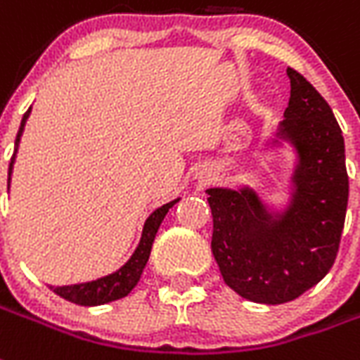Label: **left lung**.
<instances>
[{"instance_id": "obj_1", "label": "left lung", "mask_w": 360, "mask_h": 360, "mask_svg": "<svg viewBox=\"0 0 360 360\" xmlns=\"http://www.w3.org/2000/svg\"><path fill=\"white\" fill-rule=\"evenodd\" d=\"M291 97L274 144L297 152L291 200L269 212L252 188H210L212 253L225 283L261 304H283L333 269L344 231L349 180L345 146L333 108L295 69Z\"/></svg>"}]
</instances>
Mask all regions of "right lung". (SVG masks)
<instances>
[{"mask_svg": "<svg viewBox=\"0 0 360 360\" xmlns=\"http://www.w3.org/2000/svg\"><path fill=\"white\" fill-rule=\"evenodd\" d=\"M30 112H32V107L27 108V112L24 114V118L20 122V129H18V135H16L15 141V154L11 158L9 165V182H7V188L11 186V174H13V165H15L16 152H18V144H20V136L24 133V125H26L27 118H30ZM180 199H174L167 205L160 206L158 210H154L148 216V219L144 221V227H142V236L139 246L133 252V255L129 257V261L118 269L116 272L108 276H103V278H97V280L84 281V283H75V285H61V287H52L50 289L54 291L56 295H60L61 299L69 300V302H75V304L80 306H99L107 304V302H112V300H118L122 297H127L131 293V289L136 285V281L141 280V274L146 263H148L150 252H152V244H154L155 233L160 229L161 221L167 216L169 208L174 206V202H178Z\"/></svg>", "mask_w": 360, "mask_h": 360, "instance_id": "right-lung-1", "label": "right lung"}]
</instances>
